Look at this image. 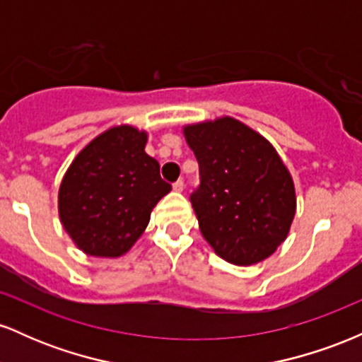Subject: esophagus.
Masks as SVG:
<instances>
[{
  "label": "esophagus",
  "instance_id": "34e87169",
  "mask_svg": "<svg viewBox=\"0 0 362 362\" xmlns=\"http://www.w3.org/2000/svg\"><path fill=\"white\" fill-rule=\"evenodd\" d=\"M173 190H175V192H182V190H184V180H177L175 184H173Z\"/></svg>",
  "mask_w": 362,
  "mask_h": 362
}]
</instances>
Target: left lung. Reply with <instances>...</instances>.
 I'll return each instance as SVG.
<instances>
[{"mask_svg": "<svg viewBox=\"0 0 362 362\" xmlns=\"http://www.w3.org/2000/svg\"><path fill=\"white\" fill-rule=\"evenodd\" d=\"M184 132L199 163L190 202L202 236L231 264L267 259L286 240L296 211L293 178L276 149L231 117Z\"/></svg>", "mask_w": 362, "mask_h": 362, "instance_id": "1", "label": "left lung"}]
</instances>
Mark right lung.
Listing matches in <instances>:
<instances>
[{
	"label": "right lung",
	"mask_w": 362,
	"mask_h": 362,
	"mask_svg": "<svg viewBox=\"0 0 362 362\" xmlns=\"http://www.w3.org/2000/svg\"><path fill=\"white\" fill-rule=\"evenodd\" d=\"M144 146L146 132L109 129L74 158L62 178L61 223L88 255L126 253L148 226L156 202L172 190Z\"/></svg>",
	"instance_id": "obj_1"
}]
</instances>
